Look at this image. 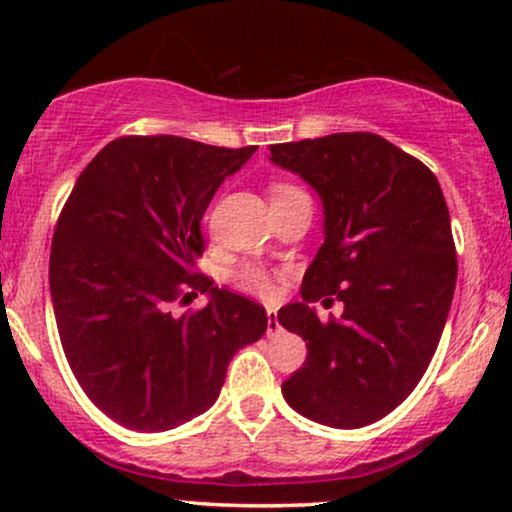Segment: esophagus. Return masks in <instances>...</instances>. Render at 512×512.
Returning a JSON list of instances; mask_svg holds the SVG:
<instances>
[{
	"mask_svg": "<svg viewBox=\"0 0 512 512\" xmlns=\"http://www.w3.org/2000/svg\"><path fill=\"white\" fill-rule=\"evenodd\" d=\"M279 332H281V325H279V320H276V310L269 308L267 310V337L274 339Z\"/></svg>",
	"mask_w": 512,
	"mask_h": 512,
	"instance_id": "1",
	"label": "esophagus"
}]
</instances>
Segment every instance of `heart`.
Returning <instances> with one entry per match:
<instances>
[{"mask_svg": "<svg viewBox=\"0 0 512 512\" xmlns=\"http://www.w3.org/2000/svg\"><path fill=\"white\" fill-rule=\"evenodd\" d=\"M286 192H296V190H293V187H289V185H276L272 190V197L286 195ZM240 284H243V289H248L252 293H260V296H272V291H274L272 276H269L260 267L245 269V272L240 274Z\"/></svg>", "mask_w": 512, "mask_h": 512, "instance_id": "heart-1", "label": "heart"}]
</instances>
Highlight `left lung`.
I'll list each match as a JSON object with an SVG mask.
<instances>
[{"instance_id": "left-lung-1", "label": "left lung", "mask_w": 512, "mask_h": 512, "mask_svg": "<svg viewBox=\"0 0 512 512\" xmlns=\"http://www.w3.org/2000/svg\"><path fill=\"white\" fill-rule=\"evenodd\" d=\"M269 161L308 182L325 216L303 301L276 315L308 342L281 392L322 426L375 424L424 378L448 320L457 257L443 190L424 163L368 132L274 144ZM330 295L345 313L325 326L309 303Z\"/></svg>"}]
</instances>
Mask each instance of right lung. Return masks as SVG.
<instances>
[{
	"instance_id": "obj_1",
	"label": "right lung",
	"mask_w": 512,
	"mask_h": 512,
	"mask_svg": "<svg viewBox=\"0 0 512 512\" xmlns=\"http://www.w3.org/2000/svg\"><path fill=\"white\" fill-rule=\"evenodd\" d=\"M255 149L115 139L64 204L50 252L57 332L81 390L120 426L161 433L204 414L233 354L267 332L262 305L195 274L204 211ZM195 288L208 305L170 314Z\"/></svg>"
}]
</instances>
